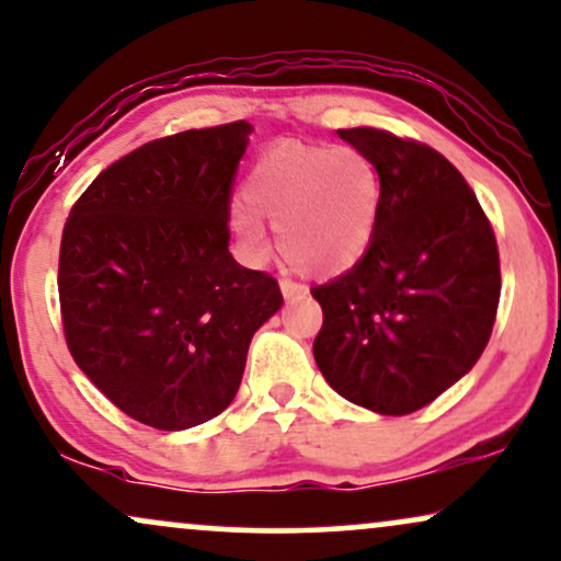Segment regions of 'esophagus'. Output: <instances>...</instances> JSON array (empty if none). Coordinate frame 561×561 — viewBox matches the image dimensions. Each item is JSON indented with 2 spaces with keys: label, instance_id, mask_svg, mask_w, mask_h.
<instances>
[{
  "label": "esophagus",
  "instance_id": "obj_1",
  "mask_svg": "<svg viewBox=\"0 0 561 561\" xmlns=\"http://www.w3.org/2000/svg\"><path fill=\"white\" fill-rule=\"evenodd\" d=\"M280 290H283V296L288 298V301H296V298H301V296L309 294V288L304 286V283L290 280V278H280Z\"/></svg>",
  "mask_w": 561,
  "mask_h": 561
}]
</instances>
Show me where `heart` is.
I'll return each instance as SVG.
<instances>
[{"mask_svg":"<svg viewBox=\"0 0 561 561\" xmlns=\"http://www.w3.org/2000/svg\"><path fill=\"white\" fill-rule=\"evenodd\" d=\"M244 198L229 224L250 260L267 254V216L278 231L283 257L304 273H340L358 263L376 234L381 178L374 159L351 144L314 147L280 141L247 174Z\"/></svg>","mask_w":561,"mask_h":561,"instance_id":"1","label":"heart"}]
</instances>
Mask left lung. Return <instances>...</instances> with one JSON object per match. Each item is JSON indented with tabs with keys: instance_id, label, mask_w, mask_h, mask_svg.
<instances>
[{
	"instance_id": "1",
	"label": "left lung",
	"mask_w": 561,
	"mask_h": 561,
	"mask_svg": "<svg viewBox=\"0 0 561 561\" xmlns=\"http://www.w3.org/2000/svg\"><path fill=\"white\" fill-rule=\"evenodd\" d=\"M337 134L374 159L381 208L358 263L311 288L324 314L314 360L353 404L410 414L469 374L490 343L497 239L440 151L378 128Z\"/></svg>"
}]
</instances>
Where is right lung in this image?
I'll return each instance as SVG.
<instances>
[{"label":"right lung","instance_id":"obj_1","mask_svg":"<svg viewBox=\"0 0 561 561\" xmlns=\"http://www.w3.org/2000/svg\"><path fill=\"white\" fill-rule=\"evenodd\" d=\"M247 121L157 138L121 157L64 224L58 301L71 358L111 402L157 431L216 417L242 383L278 280L229 252Z\"/></svg>","mask_w":561,"mask_h":561}]
</instances>
